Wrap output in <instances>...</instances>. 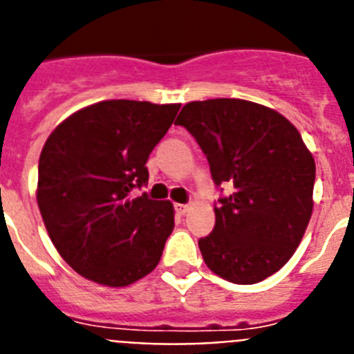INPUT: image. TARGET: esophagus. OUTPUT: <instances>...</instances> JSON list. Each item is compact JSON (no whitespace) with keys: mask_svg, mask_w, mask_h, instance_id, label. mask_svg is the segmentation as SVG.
Here are the masks:
<instances>
[{"mask_svg":"<svg viewBox=\"0 0 354 354\" xmlns=\"http://www.w3.org/2000/svg\"><path fill=\"white\" fill-rule=\"evenodd\" d=\"M189 205H181V203H176V205H174V210H176L178 215H185L187 212H189Z\"/></svg>","mask_w":354,"mask_h":354,"instance_id":"obj_1","label":"esophagus"}]
</instances>
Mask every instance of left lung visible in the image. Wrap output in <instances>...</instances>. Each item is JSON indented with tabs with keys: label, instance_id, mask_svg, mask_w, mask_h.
Instances as JSON below:
<instances>
[{
	"label": "left lung",
	"instance_id": "obj_1",
	"mask_svg": "<svg viewBox=\"0 0 354 354\" xmlns=\"http://www.w3.org/2000/svg\"><path fill=\"white\" fill-rule=\"evenodd\" d=\"M183 126L210 164L215 226L198 241L208 269L236 285L269 278L290 260L312 217L315 162L296 126L245 100L192 101ZM223 192V189H221Z\"/></svg>",
	"mask_w": 354,
	"mask_h": 354
}]
</instances>
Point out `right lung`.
<instances>
[{"label": "right lung", "mask_w": 354, "mask_h": 354, "mask_svg": "<svg viewBox=\"0 0 354 354\" xmlns=\"http://www.w3.org/2000/svg\"><path fill=\"white\" fill-rule=\"evenodd\" d=\"M180 104L110 100L78 110L48 137L37 203L49 239L78 274L126 287L160 262L174 228L169 201L131 190L147 185L146 162Z\"/></svg>", "instance_id": "obj_1"}]
</instances>
